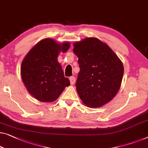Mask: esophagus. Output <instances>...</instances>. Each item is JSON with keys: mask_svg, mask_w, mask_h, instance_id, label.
Instances as JSON below:
<instances>
[{"mask_svg": "<svg viewBox=\"0 0 148 148\" xmlns=\"http://www.w3.org/2000/svg\"><path fill=\"white\" fill-rule=\"evenodd\" d=\"M69 80H70V83L71 85H73L75 82V77H71L69 78Z\"/></svg>", "mask_w": 148, "mask_h": 148, "instance_id": "esophagus-1", "label": "esophagus"}]
</instances>
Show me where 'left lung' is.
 Instances as JSON below:
<instances>
[{"instance_id":"obj_1","label":"left lung","mask_w":148,"mask_h":148,"mask_svg":"<svg viewBox=\"0 0 148 148\" xmlns=\"http://www.w3.org/2000/svg\"><path fill=\"white\" fill-rule=\"evenodd\" d=\"M73 53L80 68L75 85L83 103L99 108L113 99L120 88L123 66L108 45L89 37L75 42Z\"/></svg>"}]
</instances>
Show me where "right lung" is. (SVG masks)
<instances>
[{"label": "right lung", "instance_id": "1", "mask_svg": "<svg viewBox=\"0 0 148 148\" xmlns=\"http://www.w3.org/2000/svg\"><path fill=\"white\" fill-rule=\"evenodd\" d=\"M69 42L59 45L51 38L38 42L23 59L21 77L28 91L42 102H52L59 97L69 79L65 77L57 61L59 53L69 49Z\"/></svg>", "mask_w": 148, "mask_h": 148}]
</instances>
